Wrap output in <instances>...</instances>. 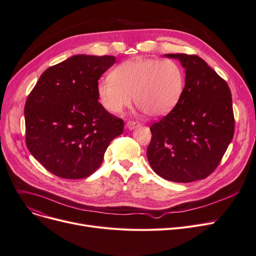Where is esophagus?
<instances>
[{
    "label": "esophagus",
    "mask_w": 256,
    "mask_h": 256,
    "mask_svg": "<svg viewBox=\"0 0 256 256\" xmlns=\"http://www.w3.org/2000/svg\"><path fill=\"white\" fill-rule=\"evenodd\" d=\"M140 126H141V124H140V122H137V121H128L126 122V128L130 130L139 128Z\"/></svg>",
    "instance_id": "esophagus-1"
}]
</instances>
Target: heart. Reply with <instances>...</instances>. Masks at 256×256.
<instances>
[{"label": "heart", "instance_id": "obj_1", "mask_svg": "<svg viewBox=\"0 0 256 256\" xmlns=\"http://www.w3.org/2000/svg\"><path fill=\"white\" fill-rule=\"evenodd\" d=\"M184 91V73L172 60L135 58L120 64L110 76L96 86L100 106L110 114H119L132 99L150 117L168 115L180 102Z\"/></svg>", "mask_w": 256, "mask_h": 256}]
</instances>
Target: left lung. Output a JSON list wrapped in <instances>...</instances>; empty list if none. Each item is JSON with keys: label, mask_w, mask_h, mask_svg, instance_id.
Returning a JSON list of instances; mask_svg holds the SVG:
<instances>
[{"label": "left lung", "mask_w": 256, "mask_h": 256, "mask_svg": "<svg viewBox=\"0 0 256 256\" xmlns=\"http://www.w3.org/2000/svg\"><path fill=\"white\" fill-rule=\"evenodd\" d=\"M164 56L180 60L185 69V86L172 112L150 126L148 159L152 170L165 180H203L216 168L233 138L230 88L196 55Z\"/></svg>", "instance_id": "1"}]
</instances>
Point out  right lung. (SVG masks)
I'll return each mask as SVG.
<instances>
[{
    "label": "right lung",
    "mask_w": 256,
    "mask_h": 256,
    "mask_svg": "<svg viewBox=\"0 0 256 256\" xmlns=\"http://www.w3.org/2000/svg\"><path fill=\"white\" fill-rule=\"evenodd\" d=\"M114 56L78 54L50 66L25 104L26 144L48 172L64 179L91 176L104 161L124 120L108 113L97 98L100 76Z\"/></svg>",
    "instance_id": "add662e5"
}]
</instances>
